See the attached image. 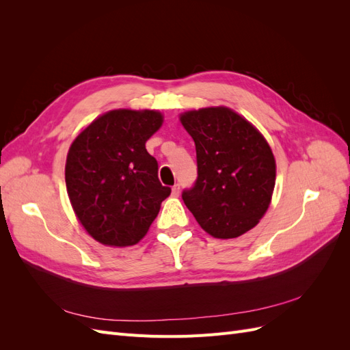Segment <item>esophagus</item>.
<instances>
[{
  "instance_id": "esophagus-1",
  "label": "esophagus",
  "mask_w": 350,
  "mask_h": 350,
  "mask_svg": "<svg viewBox=\"0 0 350 350\" xmlns=\"http://www.w3.org/2000/svg\"><path fill=\"white\" fill-rule=\"evenodd\" d=\"M179 193H181V191H179V184H175V185L172 187V196H174V197H178Z\"/></svg>"
}]
</instances>
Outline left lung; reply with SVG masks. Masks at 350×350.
<instances>
[{
    "instance_id": "left-lung-1",
    "label": "left lung",
    "mask_w": 350,
    "mask_h": 350,
    "mask_svg": "<svg viewBox=\"0 0 350 350\" xmlns=\"http://www.w3.org/2000/svg\"><path fill=\"white\" fill-rule=\"evenodd\" d=\"M197 153V179L183 200L215 238H237L266 213L276 179L270 146L241 115L204 108L181 115Z\"/></svg>"
}]
</instances>
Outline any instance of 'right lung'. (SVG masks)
Masks as SVG:
<instances>
[{
	"label": "right lung",
	"mask_w": 350,
	"mask_h": 350,
	"mask_svg": "<svg viewBox=\"0 0 350 350\" xmlns=\"http://www.w3.org/2000/svg\"><path fill=\"white\" fill-rule=\"evenodd\" d=\"M156 111H111L94 120L70 147L66 184L80 224L105 245L139 242L171 194L157 176L146 142L161 129Z\"/></svg>",
	"instance_id": "obj_1"
}]
</instances>
